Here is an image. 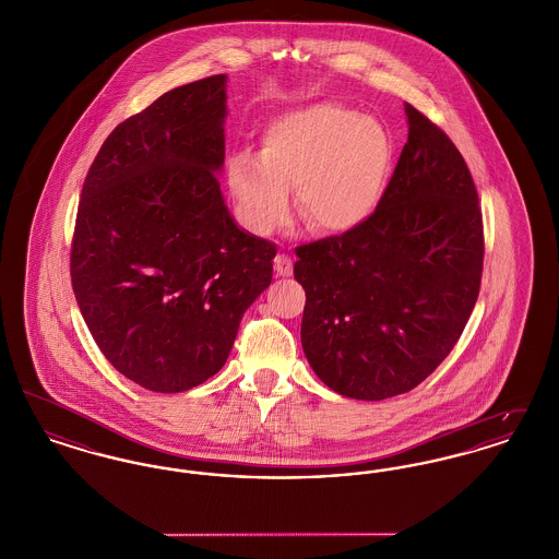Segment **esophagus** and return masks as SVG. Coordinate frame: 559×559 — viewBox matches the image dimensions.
Instances as JSON below:
<instances>
[{
	"label": "esophagus",
	"instance_id": "esophagus-1",
	"mask_svg": "<svg viewBox=\"0 0 559 559\" xmlns=\"http://www.w3.org/2000/svg\"><path fill=\"white\" fill-rule=\"evenodd\" d=\"M274 270L278 276H289L293 274V260L287 253H278L274 258Z\"/></svg>",
	"mask_w": 559,
	"mask_h": 559
}]
</instances>
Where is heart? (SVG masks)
Returning a JSON list of instances; mask_svg holds the SVG:
<instances>
[{"label": "heart", "mask_w": 559, "mask_h": 559, "mask_svg": "<svg viewBox=\"0 0 559 559\" xmlns=\"http://www.w3.org/2000/svg\"><path fill=\"white\" fill-rule=\"evenodd\" d=\"M392 140L372 117L337 103L293 108L262 135L260 157L228 160V187L240 222L270 235L292 213L319 233L342 235L362 226L383 197L392 171Z\"/></svg>", "instance_id": "heart-1"}]
</instances>
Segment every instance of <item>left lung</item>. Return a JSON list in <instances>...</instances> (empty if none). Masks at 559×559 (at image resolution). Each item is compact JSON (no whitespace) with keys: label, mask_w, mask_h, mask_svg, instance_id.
Returning a JSON list of instances; mask_svg holds the SVG:
<instances>
[{"label":"left lung","mask_w":559,"mask_h":559,"mask_svg":"<svg viewBox=\"0 0 559 559\" xmlns=\"http://www.w3.org/2000/svg\"><path fill=\"white\" fill-rule=\"evenodd\" d=\"M408 140L371 217L295 249L301 346L333 392L383 400L417 388L478 301V190L451 138L406 105Z\"/></svg>","instance_id":"1"}]
</instances>
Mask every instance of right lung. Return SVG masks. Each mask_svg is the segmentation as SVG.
Returning a JSON list of instances; mask_svg holds the SVG:
<instances>
[{
  "instance_id": "right-lung-1",
  "label": "right lung",
  "mask_w": 559,
  "mask_h": 559,
  "mask_svg": "<svg viewBox=\"0 0 559 559\" xmlns=\"http://www.w3.org/2000/svg\"><path fill=\"white\" fill-rule=\"evenodd\" d=\"M226 75L174 87L119 123L81 188L71 283L108 362L176 394L207 381L272 281L276 245L224 205Z\"/></svg>"
}]
</instances>
